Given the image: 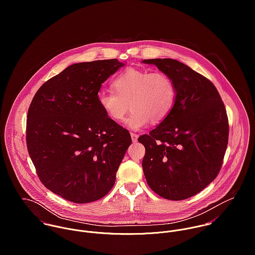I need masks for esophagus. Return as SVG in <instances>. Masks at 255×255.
I'll list each match as a JSON object with an SVG mask.
<instances>
[{"label":"esophagus","instance_id":"1","mask_svg":"<svg viewBox=\"0 0 255 255\" xmlns=\"http://www.w3.org/2000/svg\"><path fill=\"white\" fill-rule=\"evenodd\" d=\"M130 135H131V140H132V142H136V141H137V138H138V135H137L136 133H133V132H131Z\"/></svg>","mask_w":255,"mask_h":255}]
</instances>
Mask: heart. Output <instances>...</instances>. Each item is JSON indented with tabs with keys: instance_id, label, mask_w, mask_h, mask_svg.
Returning <instances> with one entry per match:
<instances>
[{
	"instance_id": "1",
	"label": "heart",
	"mask_w": 255,
	"mask_h": 255,
	"mask_svg": "<svg viewBox=\"0 0 255 255\" xmlns=\"http://www.w3.org/2000/svg\"><path fill=\"white\" fill-rule=\"evenodd\" d=\"M113 91H101L98 105L113 122L125 120L129 108L131 114L127 125L131 129L145 128L149 121L159 123L173 109L177 89L173 79L161 72L128 68L112 82Z\"/></svg>"
}]
</instances>
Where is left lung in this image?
<instances>
[{"label":"left lung","mask_w":255,"mask_h":255,"mask_svg":"<svg viewBox=\"0 0 255 255\" xmlns=\"http://www.w3.org/2000/svg\"><path fill=\"white\" fill-rule=\"evenodd\" d=\"M177 89L170 114L149 134L142 168L149 187L163 198L183 200L218 176L229 139L227 111L214 84L177 60L151 59Z\"/></svg>","instance_id":"obj_1"}]
</instances>
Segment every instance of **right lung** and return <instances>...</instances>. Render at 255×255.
I'll use <instances>...</instances> for the list:
<instances>
[{
    "label": "right lung",
    "instance_id": "obj_1",
    "mask_svg": "<svg viewBox=\"0 0 255 255\" xmlns=\"http://www.w3.org/2000/svg\"><path fill=\"white\" fill-rule=\"evenodd\" d=\"M123 66L117 59L73 64L47 80L29 106L26 143L39 180L69 201L105 196L131 143L98 105L102 83Z\"/></svg>",
    "mask_w": 255,
    "mask_h": 255
}]
</instances>
